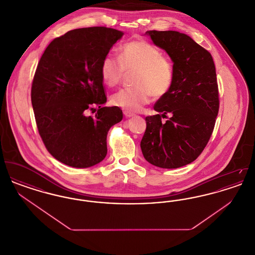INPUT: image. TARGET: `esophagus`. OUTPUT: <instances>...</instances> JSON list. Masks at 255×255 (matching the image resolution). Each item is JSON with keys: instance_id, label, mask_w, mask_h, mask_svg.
Returning a JSON list of instances; mask_svg holds the SVG:
<instances>
[{"instance_id": "esophagus-1", "label": "esophagus", "mask_w": 255, "mask_h": 255, "mask_svg": "<svg viewBox=\"0 0 255 255\" xmlns=\"http://www.w3.org/2000/svg\"><path fill=\"white\" fill-rule=\"evenodd\" d=\"M123 114H124V116H125L126 118H132V117L134 116L133 114L130 113V112H128V111H124V112H123Z\"/></svg>"}]
</instances>
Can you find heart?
<instances>
[{"instance_id": "1", "label": "heart", "mask_w": 255, "mask_h": 255, "mask_svg": "<svg viewBox=\"0 0 255 255\" xmlns=\"http://www.w3.org/2000/svg\"><path fill=\"white\" fill-rule=\"evenodd\" d=\"M137 69L132 89H122L111 97L113 105L130 113L142 109L151 100L152 94L161 97L169 91L173 82V68L169 60L161 55L152 44L136 40L123 45L120 60L107 54L101 62V78L109 87L118 85L124 71Z\"/></svg>"}]
</instances>
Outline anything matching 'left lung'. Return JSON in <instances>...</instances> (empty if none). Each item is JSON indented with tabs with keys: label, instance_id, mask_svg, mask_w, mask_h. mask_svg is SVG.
I'll use <instances>...</instances> for the list:
<instances>
[{
	"label": "left lung",
	"instance_id": "1",
	"mask_svg": "<svg viewBox=\"0 0 255 255\" xmlns=\"http://www.w3.org/2000/svg\"><path fill=\"white\" fill-rule=\"evenodd\" d=\"M145 35L169 55L174 76L154 106L158 115L146 117L140 148L149 163L179 168L200 156L213 132L219 111L215 65L211 54L184 33L149 30ZM168 112L171 118L161 122Z\"/></svg>",
	"mask_w": 255,
	"mask_h": 255
}]
</instances>
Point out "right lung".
I'll list each match as a JSON object with an SVG mask.
<instances>
[{
    "label": "right lung",
    "mask_w": 255,
    "mask_h": 255,
    "mask_svg": "<svg viewBox=\"0 0 255 255\" xmlns=\"http://www.w3.org/2000/svg\"><path fill=\"white\" fill-rule=\"evenodd\" d=\"M123 34L105 26L70 30L51 41L38 63L31 87L37 128L51 156L66 165L88 168L107 155V133L122 111L102 107L100 66ZM96 107L95 118L85 116Z\"/></svg>",
    "instance_id": "right-lung-1"
}]
</instances>
